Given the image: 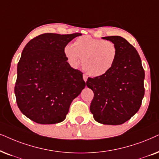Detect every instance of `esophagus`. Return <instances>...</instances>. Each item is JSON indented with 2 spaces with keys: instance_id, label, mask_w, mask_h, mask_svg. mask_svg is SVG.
Masks as SVG:
<instances>
[{
  "instance_id": "1",
  "label": "esophagus",
  "mask_w": 159,
  "mask_h": 159,
  "mask_svg": "<svg viewBox=\"0 0 159 159\" xmlns=\"http://www.w3.org/2000/svg\"><path fill=\"white\" fill-rule=\"evenodd\" d=\"M83 78H84V81H87V79H88V76L86 75H85V74H84L83 75Z\"/></svg>"
}]
</instances>
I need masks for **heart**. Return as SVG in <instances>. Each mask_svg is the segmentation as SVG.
<instances>
[{"instance_id": "1", "label": "heart", "mask_w": 159, "mask_h": 159, "mask_svg": "<svg viewBox=\"0 0 159 159\" xmlns=\"http://www.w3.org/2000/svg\"><path fill=\"white\" fill-rule=\"evenodd\" d=\"M64 53L73 67H77L82 59L83 69L93 77L103 75L111 70L118 57L115 43L89 35L79 37L73 46L67 45Z\"/></svg>"}]
</instances>
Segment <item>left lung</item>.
<instances>
[{
    "label": "left lung",
    "mask_w": 159,
    "mask_h": 159,
    "mask_svg": "<svg viewBox=\"0 0 159 159\" xmlns=\"http://www.w3.org/2000/svg\"><path fill=\"white\" fill-rule=\"evenodd\" d=\"M102 39L116 44L118 57L106 74L88 78L86 86L94 92L90 111L100 124L120 125L129 120L141 106L145 94V71L138 52L125 39Z\"/></svg>",
    "instance_id": "8db88e82"
}]
</instances>
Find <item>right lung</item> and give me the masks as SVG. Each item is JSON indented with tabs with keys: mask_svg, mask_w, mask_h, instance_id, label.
Wrapping results in <instances>:
<instances>
[{
	"mask_svg": "<svg viewBox=\"0 0 159 159\" xmlns=\"http://www.w3.org/2000/svg\"><path fill=\"white\" fill-rule=\"evenodd\" d=\"M81 33H44L25 46L14 87L21 112L34 122H62L72 101L85 88L83 73L71 67L64 49Z\"/></svg>",
	"mask_w": 159,
	"mask_h": 159,
	"instance_id": "1",
	"label": "right lung"
}]
</instances>
